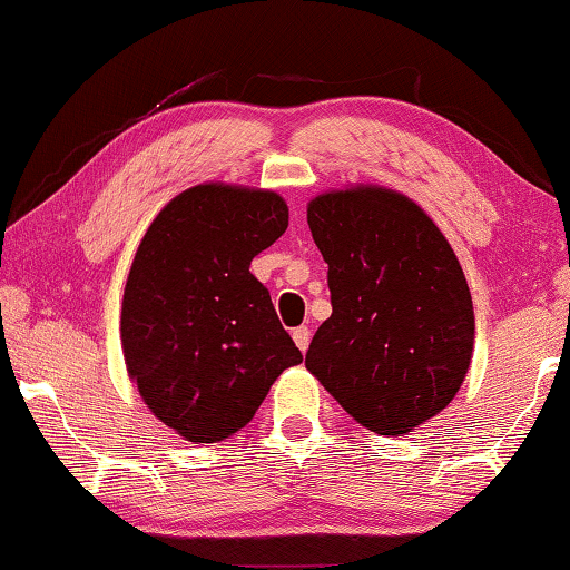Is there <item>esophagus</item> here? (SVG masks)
Wrapping results in <instances>:
<instances>
[{"instance_id": "1", "label": "esophagus", "mask_w": 570, "mask_h": 570, "mask_svg": "<svg viewBox=\"0 0 570 570\" xmlns=\"http://www.w3.org/2000/svg\"><path fill=\"white\" fill-rule=\"evenodd\" d=\"M292 337H294V342H296V347H299L302 352H306V347H309V342H312V332L306 330V327H296V330L292 332Z\"/></svg>"}]
</instances>
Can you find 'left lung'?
<instances>
[{
  "mask_svg": "<svg viewBox=\"0 0 570 570\" xmlns=\"http://www.w3.org/2000/svg\"><path fill=\"white\" fill-rule=\"evenodd\" d=\"M306 223L332 294L306 370L365 429L405 436L454 401L472 365L462 264L421 205L381 185L312 197Z\"/></svg>",
  "mask_w": 570,
  "mask_h": 570,
  "instance_id": "8db88e82",
  "label": "left lung"
}]
</instances>
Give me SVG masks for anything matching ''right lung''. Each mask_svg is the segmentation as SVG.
Masks as SVG:
<instances>
[{"label":"right lung","mask_w":570,"mask_h":570,"mask_svg":"<svg viewBox=\"0 0 570 570\" xmlns=\"http://www.w3.org/2000/svg\"><path fill=\"white\" fill-rule=\"evenodd\" d=\"M274 189L203 183L144 233L121 302L126 373L157 419L193 444L238 433L302 352L250 261L282 238Z\"/></svg>","instance_id":"1"}]
</instances>
